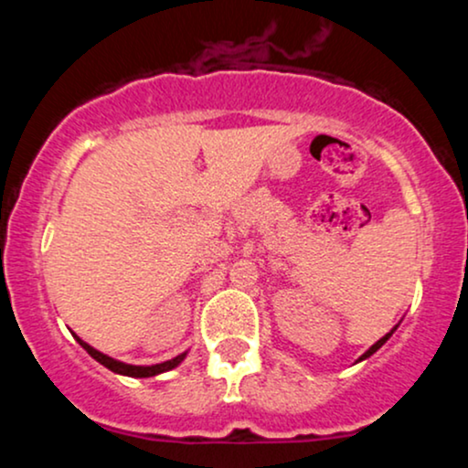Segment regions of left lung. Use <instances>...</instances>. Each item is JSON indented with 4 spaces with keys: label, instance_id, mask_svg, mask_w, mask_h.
<instances>
[{
    "label": "left lung",
    "instance_id": "8db88e82",
    "mask_svg": "<svg viewBox=\"0 0 468 468\" xmlns=\"http://www.w3.org/2000/svg\"><path fill=\"white\" fill-rule=\"evenodd\" d=\"M394 330H396V327H394ZM394 330H391V332H388V335H385L383 338H378V341H376V343H374V346H372V347H369V350H367V352H365L361 358H358V361H363V358L372 356V354H374L376 350H380V346H385V341H388V338H389L391 335H394Z\"/></svg>",
    "mask_w": 468,
    "mask_h": 468
}]
</instances>
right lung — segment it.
<instances>
[{
  "mask_svg": "<svg viewBox=\"0 0 468 468\" xmlns=\"http://www.w3.org/2000/svg\"><path fill=\"white\" fill-rule=\"evenodd\" d=\"M77 341L80 343V347H83V350L90 354V356L96 358V361H99L101 365H105L107 369H112V372L122 374V376H133V378H149V376H158L163 372H169V369L178 367V365L185 361V356H186V352H185V354H180V356L171 358V361H165V363H158V365H127V363L116 361V358L107 356V354H103V352L94 350L92 346H88L85 341H80L79 336H77Z\"/></svg>",
  "mask_w": 468,
  "mask_h": 468,
  "instance_id": "1",
  "label": "right lung"
}]
</instances>
